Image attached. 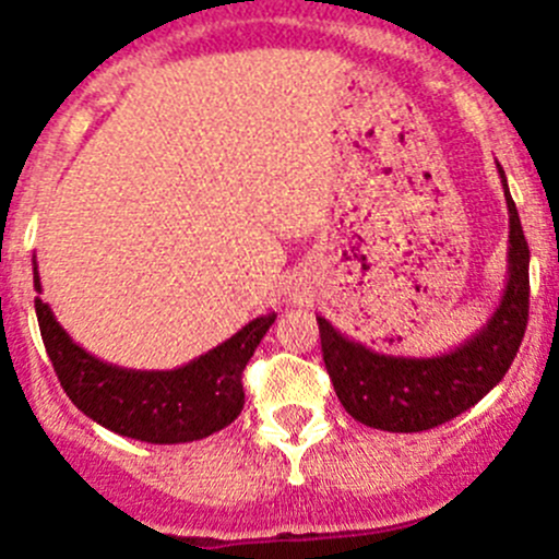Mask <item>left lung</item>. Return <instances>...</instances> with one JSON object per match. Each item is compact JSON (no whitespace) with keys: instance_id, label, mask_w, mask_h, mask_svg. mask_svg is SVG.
Listing matches in <instances>:
<instances>
[{"instance_id":"1","label":"left lung","mask_w":559,"mask_h":559,"mask_svg":"<svg viewBox=\"0 0 559 559\" xmlns=\"http://www.w3.org/2000/svg\"><path fill=\"white\" fill-rule=\"evenodd\" d=\"M499 174L510 210L507 288L496 313L471 341L440 357H393L366 349L319 319L324 366L337 399L366 427L385 432L440 427L488 396L513 366L530 321V246L501 166Z\"/></svg>"}]
</instances>
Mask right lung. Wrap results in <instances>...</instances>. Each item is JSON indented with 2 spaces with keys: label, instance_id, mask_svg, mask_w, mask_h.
Segmentation results:
<instances>
[{
  "label": "right lung",
  "instance_id": "1",
  "mask_svg": "<svg viewBox=\"0 0 559 559\" xmlns=\"http://www.w3.org/2000/svg\"><path fill=\"white\" fill-rule=\"evenodd\" d=\"M40 294L38 269L33 271ZM46 355L66 396L105 429L146 443H191L229 427L243 409V368L276 316H260L174 371H132L76 346L49 305L35 299Z\"/></svg>",
  "mask_w": 559,
  "mask_h": 559
}]
</instances>
